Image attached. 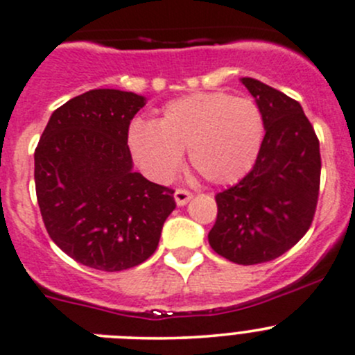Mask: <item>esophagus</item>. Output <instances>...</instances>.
I'll return each instance as SVG.
<instances>
[{
    "label": "esophagus",
    "instance_id": "1",
    "mask_svg": "<svg viewBox=\"0 0 355 355\" xmlns=\"http://www.w3.org/2000/svg\"><path fill=\"white\" fill-rule=\"evenodd\" d=\"M190 199H192V192H189L187 189L175 190V202H177L178 206H185Z\"/></svg>",
    "mask_w": 355,
    "mask_h": 355
}]
</instances>
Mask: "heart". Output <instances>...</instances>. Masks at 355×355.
<instances>
[{
    "label": "heart",
    "instance_id": "b5f03b06",
    "mask_svg": "<svg viewBox=\"0 0 355 355\" xmlns=\"http://www.w3.org/2000/svg\"><path fill=\"white\" fill-rule=\"evenodd\" d=\"M263 132L262 110L253 100L200 92L168 102L158 122H134L129 146L155 180H171L184 162V149H189L197 173L211 184L225 185L252 170Z\"/></svg>",
    "mask_w": 355,
    "mask_h": 355
}]
</instances>
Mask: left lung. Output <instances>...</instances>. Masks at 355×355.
I'll return each instance as SVG.
<instances>
[{"mask_svg":"<svg viewBox=\"0 0 355 355\" xmlns=\"http://www.w3.org/2000/svg\"><path fill=\"white\" fill-rule=\"evenodd\" d=\"M241 83L262 110L266 136L252 170L216 193L218 218L209 245L240 266L270 262L293 248L315 218L320 141L296 100L253 78Z\"/></svg>","mask_w":355,"mask_h":355,"instance_id":"8db88e82","label":"left lung"}]
</instances>
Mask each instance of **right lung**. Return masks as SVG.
Instances as JSON below:
<instances>
[{
  "label": "right lung",
  "mask_w": 355,
  "mask_h": 355,
  "mask_svg": "<svg viewBox=\"0 0 355 355\" xmlns=\"http://www.w3.org/2000/svg\"><path fill=\"white\" fill-rule=\"evenodd\" d=\"M144 96L89 89L52 112L35 148V192L51 240L103 272L155 253L175 206L173 189L132 170L129 125Z\"/></svg>",
  "instance_id": "obj_1"
}]
</instances>
